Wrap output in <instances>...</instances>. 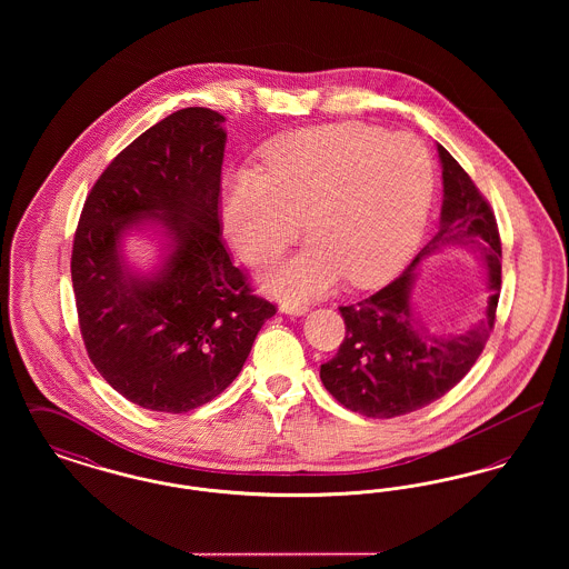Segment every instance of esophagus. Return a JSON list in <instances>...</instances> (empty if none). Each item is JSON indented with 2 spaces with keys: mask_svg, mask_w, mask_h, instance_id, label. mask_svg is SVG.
<instances>
[{
  "mask_svg": "<svg viewBox=\"0 0 569 569\" xmlns=\"http://www.w3.org/2000/svg\"><path fill=\"white\" fill-rule=\"evenodd\" d=\"M281 311L288 313V316H305L309 311V307L307 305H298V302H283Z\"/></svg>",
  "mask_w": 569,
  "mask_h": 569,
  "instance_id": "34e87169",
  "label": "esophagus"
}]
</instances>
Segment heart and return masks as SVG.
I'll use <instances>...</instances> for the list:
<instances>
[{
    "instance_id": "obj_1",
    "label": "heart",
    "mask_w": 569,
    "mask_h": 569,
    "mask_svg": "<svg viewBox=\"0 0 569 569\" xmlns=\"http://www.w3.org/2000/svg\"><path fill=\"white\" fill-rule=\"evenodd\" d=\"M264 162L267 172L241 168L228 179L221 221L243 260L269 267L297 241L305 217L311 241L267 281L279 297H322L343 277L378 286L425 232L433 166L413 136L316 126L274 140Z\"/></svg>"
}]
</instances>
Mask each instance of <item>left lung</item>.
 <instances>
[{
  "label": "left lung",
  "mask_w": 569,
  "mask_h": 569,
  "mask_svg": "<svg viewBox=\"0 0 569 569\" xmlns=\"http://www.w3.org/2000/svg\"><path fill=\"white\" fill-rule=\"evenodd\" d=\"M443 202L433 239L406 272L373 297L339 307L346 339L320 367L326 390L341 406L369 418H395L443 397L485 350L501 292V241L495 213L460 163L437 144ZM448 246L476 252L488 269L483 316L457 336H435L415 316L410 290L422 261Z\"/></svg>",
  "instance_id": "obj_1"
}]
</instances>
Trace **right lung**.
Instances as JSON below:
<instances>
[{"instance_id": "1", "label": "right lung", "mask_w": 569, "mask_h": 569, "mask_svg": "<svg viewBox=\"0 0 569 569\" xmlns=\"http://www.w3.org/2000/svg\"><path fill=\"white\" fill-rule=\"evenodd\" d=\"M223 114L177 110L138 136L89 191L72 247L82 341L136 406L186 413L241 373L274 305L256 297L219 232ZM149 227L161 264L132 272L122 239Z\"/></svg>"}]
</instances>
